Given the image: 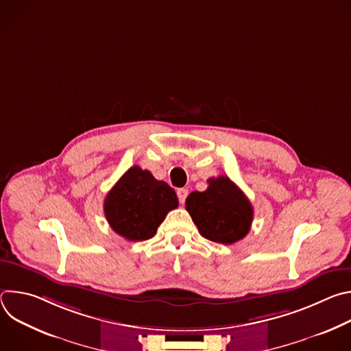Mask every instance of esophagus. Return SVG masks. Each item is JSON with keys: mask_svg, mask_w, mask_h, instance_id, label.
I'll return each mask as SVG.
<instances>
[{"mask_svg": "<svg viewBox=\"0 0 351 351\" xmlns=\"http://www.w3.org/2000/svg\"><path fill=\"white\" fill-rule=\"evenodd\" d=\"M176 194H178V198H179V203L183 204L186 202V197L189 194V190L187 189H178Z\"/></svg>", "mask_w": 351, "mask_h": 351, "instance_id": "34e87169", "label": "esophagus"}]
</instances>
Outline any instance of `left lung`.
<instances>
[{
  "instance_id": "obj_1",
  "label": "left lung",
  "mask_w": 351,
  "mask_h": 351,
  "mask_svg": "<svg viewBox=\"0 0 351 351\" xmlns=\"http://www.w3.org/2000/svg\"><path fill=\"white\" fill-rule=\"evenodd\" d=\"M206 191H193L186 198V210L203 237L233 244L252 228L253 206L245 194L228 178L208 179Z\"/></svg>"
}]
</instances>
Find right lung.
<instances>
[{
    "mask_svg": "<svg viewBox=\"0 0 351 351\" xmlns=\"http://www.w3.org/2000/svg\"><path fill=\"white\" fill-rule=\"evenodd\" d=\"M178 204L176 193L168 183L136 165L110 190L104 213L114 232L129 241H140L152 239Z\"/></svg>",
    "mask_w": 351,
    "mask_h": 351,
    "instance_id": "add662e5",
    "label": "right lung"
}]
</instances>
